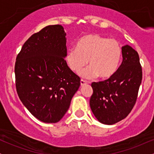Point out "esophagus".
Here are the masks:
<instances>
[{
    "instance_id": "1",
    "label": "esophagus",
    "mask_w": 154,
    "mask_h": 154,
    "mask_svg": "<svg viewBox=\"0 0 154 154\" xmlns=\"http://www.w3.org/2000/svg\"><path fill=\"white\" fill-rule=\"evenodd\" d=\"M86 84H88V82H86V81L83 80V79H81V80H80V85H81V86H84L85 85H86Z\"/></svg>"
}]
</instances>
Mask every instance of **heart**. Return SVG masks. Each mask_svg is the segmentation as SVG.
Here are the masks:
<instances>
[{
  "mask_svg": "<svg viewBox=\"0 0 154 154\" xmlns=\"http://www.w3.org/2000/svg\"><path fill=\"white\" fill-rule=\"evenodd\" d=\"M122 49L119 42L98 34H88L79 38L76 48L67 51L66 62L69 68L81 75L91 78L98 75L100 79L110 78L115 74L121 61Z\"/></svg>",
  "mask_w": 154,
  "mask_h": 154,
  "instance_id": "1",
  "label": "heart"
}]
</instances>
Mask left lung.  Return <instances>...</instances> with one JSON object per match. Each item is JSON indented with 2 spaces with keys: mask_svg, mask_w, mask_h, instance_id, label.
<instances>
[{
  "mask_svg": "<svg viewBox=\"0 0 154 154\" xmlns=\"http://www.w3.org/2000/svg\"><path fill=\"white\" fill-rule=\"evenodd\" d=\"M123 61L114 75L91 84L93 93L90 106L95 118L105 125L125 119L133 109L142 82L139 55L127 45L122 48Z\"/></svg>",
  "mask_w": 154,
  "mask_h": 154,
  "instance_id": "obj_1",
  "label": "left lung"
}]
</instances>
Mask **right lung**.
Instances as JSON below:
<instances>
[{"mask_svg":"<svg viewBox=\"0 0 154 154\" xmlns=\"http://www.w3.org/2000/svg\"><path fill=\"white\" fill-rule=\"evenodd\" d=\"M65 36L61 25L45 26L29 38L16 59L19 99L35 117L45 123L61 119L80 85V78L64 59Z\"/></svg>","mask_w":154,"mask_h":154,"instance_id":"obj_1","label":"right lung"}]
</instances>
